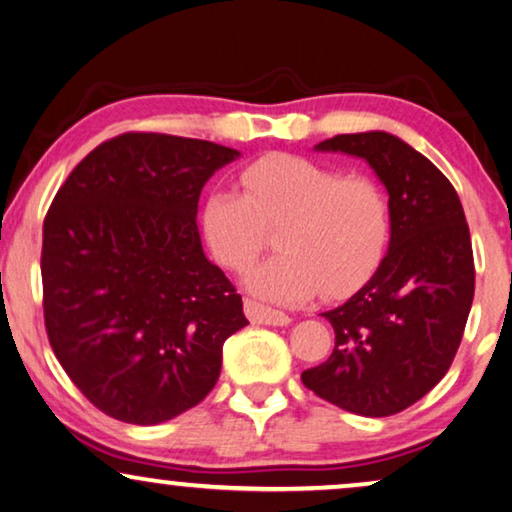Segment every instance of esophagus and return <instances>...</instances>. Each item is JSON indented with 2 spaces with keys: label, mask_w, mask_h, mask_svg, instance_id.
Returning a JSON list of instances; mask_svg holds the SVG:
<instances>
[{
  "label": "esophagus",
  "mask_w": 512,
  "mask_h": 512,
  "mask_svg": "<svg viewBox=\"0 0 512 512\" xmlns=\"http://www.w3.org/2000/svg\"><path fill=\"white\" fill-rule=\"evenodd\" d=\"M244 314L251 323H263V325H288L291 323V318L284 311L279 309H272V307H265L261 302L256 300H244Z\"/></svg>",
  "instance_id": "1"
}]
</instances>
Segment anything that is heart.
Wrapping results in <instances>:
<instances>
[{
	"label": "heart",
	"instance_id": "b5f03b06",
	"mask_svg": "<svg viewBox=\"0 0 512 512\" xmlns=\"http://www.w3.org/2000/svg\"><path fill=\"white\" fill-rule=\"evenodd\" d=\"M242 194L214 189L201 207L207 249L242 272L277 231L279 254L247 274L251 293L302 302L342 300L374 277L390 242V198L372 175L298 154H265L240 170Z\"/></svg>",
	"mask_w": 512,
	"mask_h": 512
}]
</instances>
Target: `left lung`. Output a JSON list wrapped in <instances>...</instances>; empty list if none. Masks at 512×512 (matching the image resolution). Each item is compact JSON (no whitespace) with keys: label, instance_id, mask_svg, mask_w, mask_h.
Here are the masks:
<instances>
[{"label":"left lung","instance_id":"8db88e82","mask_svg":"<svg viewBox=\"0 0 512 512\" xmlns=\"http://www.w3.org/2000/svg\"><path fill=\"white\" fill-rule=\"evenodd\" d=\"M316 150L365 159L388 189L392 226L374 277L323 314L335 348L302 383L358 416H395L446 376L462 342L476 288L469 224L448 177L392 133H342Z\"/></svg>","mask_w":512,"mask_h":512}]
</instances>
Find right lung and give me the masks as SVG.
I'll list each match as a JSON object with an SVG mask.
<instances>
[{"instance_id":"1","label":"right lung","mask_w":512,"mask_h":512,"mask_svg":"<svg viewBox=\"0 0 512 512\" xmlns=\"http://www.w3.org/2000/svg\"><path fill=\"white\" fill-rule=\"evenodd\" d=\"M238 150L129 131L71 170L43 221L48 342L106 416L157 425L203 402L242 298L203 254V184Z\"/></svg>"}]
</instances>
